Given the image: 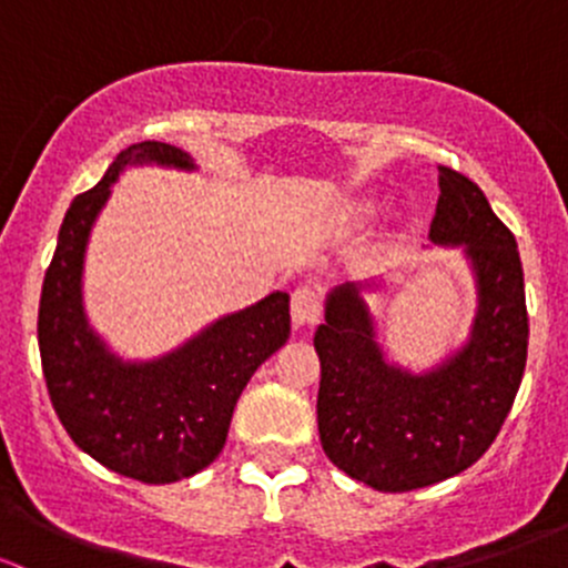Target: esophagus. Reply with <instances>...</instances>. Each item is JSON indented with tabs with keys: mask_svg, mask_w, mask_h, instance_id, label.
<instances>
[{
	"mask_svg": "<svg viewBox=\"0 0 568 568\" xmlns=\"http://www.w3.org/2000/svg\"><path fill=\"white\" fill-rule=\"evenodd\" d=\"M291 318L300 329H311L321 321V291L318 285L302 283L291 294Z\"/></svg>",
	"mask_w": 568,
	"mask_h": 568,
	"instance_id": "1",
	"label": "esophagus"
}]
</instances>
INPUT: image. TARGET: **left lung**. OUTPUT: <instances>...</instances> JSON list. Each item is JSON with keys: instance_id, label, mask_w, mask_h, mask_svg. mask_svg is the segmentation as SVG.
<instances>
[{"instance_id": "8db88e82", "label": "left lung", "mask_w": 568, "mask_h": 568, "mask_svg": "<svg viewBox=\"0 0 568 568\" xmlns=\"http://www.w3.org/2000/svg\"><path fill=\"white\" fill-rule=\"evenodd\" d=\"M432 239L464 244L478 274V318L456 357L423 376L387 365L354 283L332 291L313 337L321 448L379 491L423 489L473 467L500 434L528 363L517 239L478 183L450 168H439Z\"/></svg>"}]
</instances>
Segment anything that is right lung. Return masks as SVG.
I'll use <instances>...</instances> for the list:
<instances>
[{
  "label": "right lung",
  "instance_id": "obj_1",
  "mask_svg": "<svg viewBox=\"0 0 568 568\" xmlns=\"http://www.w3.org/2000/svg\"><path fill=\"white\" fill-rule=\"evenodd\" d=\"M134 162L192 168L181 148L136 142L93 189L73 197L40 291L38 346L51 406L68 437L125 478L173 484L209 467L225 448L239 395L257 365L288 341V294L216 321L156 363L123 365L112 357L84 321L82 257L109 186Z\"/></svg>",
  "mask_w": 568,
  "mask_h": 568
}]
</instances>
